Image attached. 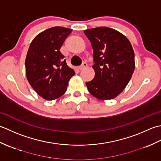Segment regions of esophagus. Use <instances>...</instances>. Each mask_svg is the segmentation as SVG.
I'll list each match as a JSON object with an SVG mask.
<instances>
[{"instance_id": "1", "label": "esophagus", "mask_w": 161, "mask_h": 161, "mask_svg": "<svg viewBox=\"0 0 161 161\" xmlns=\"http://www.w3.org/2000/svg\"><path fill=\"white\" fill-rule=\"evenodd\" d=\"M87 66V64L86 63V62H83V64H82L79 67H78V69H79L80 70H82V69H83L86 67Z\"/></svg>"}]
</instances>
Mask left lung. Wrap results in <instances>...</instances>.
Returning a JSON list of instances; mask_svg holds the SVG:
<instances>
[{
  "mask_svg": "<svg viewBox=\"0 0 161 161\" xmlns=\"http://www.w3.org/2000/svg\"><path fill=\"white\" fill-rule=\"evenodd\" d=\"M93 48V80L86 82L90 93L100 100L113 99L126 87L135 69L130 42L114 29L98 27L84 31Z\"/></svg>",
  "mask_w": 161,
  "mask_h": 161,
  "instance_id": "8db88e82",
  "label": "left lung"
}]
</instances>
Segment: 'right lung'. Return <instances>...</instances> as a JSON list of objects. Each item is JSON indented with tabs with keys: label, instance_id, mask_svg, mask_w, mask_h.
Returning a JSON list of instances; mask_svg holds the SVG:
<instances>
[{
	"label": "right lung",
	"instance_id": "add662e5",
	"mask_svg": "<svg viewBox=\"0 0 161 161\" xmlns=\"http://www.w3.org/2000/svg\"><path fill=\"white\" fill-rule=\"evenodd\" d=\"M71 29L55 26L36 36L25 58V73L29 83L47 100L61 97L75 74L67 64L60 49Z\"/></svg>",
	"mask_w": 161,
	"mask_h": 161
}]
</instances>
